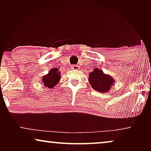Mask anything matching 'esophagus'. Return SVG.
Wrapping results in <instances>:
<instances>
[{
	"mask_svg": "<svg viewBox=\"0 0 151 151\" xmlns=\"http://www.w3.org/2000/svg\"><path fill=\"white\" fill-rule=\"evenodd\" d=\"M79 66L76 65H71V69H79Z\"/></svg>",
	"mask_w": 151,
	"mask_h": 151,
	"instance_id": "34e87169",
	"label": "esophagus"
}]
</instances>
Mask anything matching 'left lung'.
Here are the masks:
<instances>
[{
  "mask_svg": "<svg viewBox=\"0 0 151 151\" xmlns=\"http://www.w3.org/2000/svg\"><path fill=\"white\" fill-rule=\"evenodd\" d=\"M88 77L92 88L100 93H107L115 83L114 79L111 76L104 73L102 70L98 68L91 72Z\"/></svg>",
  "mask_w": 151,
  "mask_h": 151,
  "instance_id": "left-lung-1",
  "label": "left lung"
}]
</instances>
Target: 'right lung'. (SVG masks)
I'll return each instance as SVG.
<instances>
[{"label": "right lung", "mask_w": 151, "mask_h": 151, "mask_svg": "<svg viewBox=\"0 0 151 151\" xmlns=\"http://www.w3.org/2000/svg\"><path fill=\"white\" fill-rule=\"evenodd\" d=\"M60 73L58 68L51 69L48 74L42 77V82L44 84L45 87L49 88H53L60 82Z\"/></svg>", "instance_id": "obj_1"}]
</instances>
